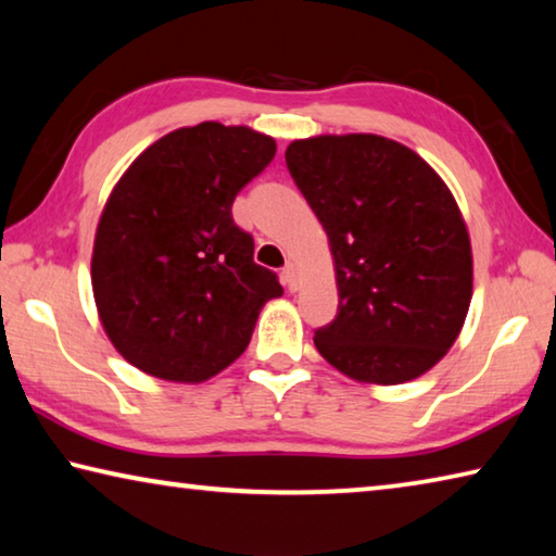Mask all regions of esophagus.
Listing matches in <instances>:
<instances>
[{
    "instance_id": "34e87169",
    "label": "esophagus",
    "mask_w": 556,
    "mask_h": 556,
    "mask_svg": "<svg viewBox=\"0 0 556 556\" xmlns=\"http://www.w3.org/2000/svg\"><path fill=\"white\" fill-rule=\"evenodd\" d=\"M281 279H285V285L294 291L299 287V269L294 262H287L285 269H281Z\"/></svg>"
}]
</instances>
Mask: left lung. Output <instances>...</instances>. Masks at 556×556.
I'll use <instances>...</instances> for the list:
<instances>
[{"label":"left lung","instance_id":"1","mask_svg":"<svg viewBox=\"0 0 556 556\" xmlns=\"http://www.w3.org/2000/svg\"><path fill=\"white\" fill-rule=\"evenodd\" d=\"M285 159L336 265L338 314L316 331L318 353L375 384L434 368L473 294L468 230L446 184L419 154L378 135L296 139Z\"/></svg>","mask_w":556,"mask_h":556}]
</instances>
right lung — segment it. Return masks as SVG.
<instances>
[{"label": "right lung", "instance_id": "obj_1", "mask_svg": "<svg viewBox=\"0 0 556 556\" xmlns=\"http://www.w3.org/2000/svg\"><path fill=\"white\" fill-rule=\"evenodd\" d=\"M275 139L201 122L168 131L112 188L92 248L100 321L125 361L154 378L203 382L240 357L277 275L232 201L275 159Z\"/></svg>", "mask_w": 556, "mask_h": 556}]
</instances>
